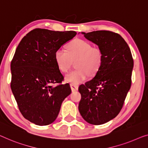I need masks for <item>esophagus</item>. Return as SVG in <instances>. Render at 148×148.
I'll list each match as a JSON object with an SVG mask.
<instances>
[{"label": "esophagus", "instance_id": "1", "mask_svg": "<svg viewBox=\"0 0 148 148\" xmlns=\"http://www.w3.org/2000/svg\"><path fill=\"white\" fill-rule=\"evenodd\" d=\"M70 88H71V90L72 92L76 91V90H78V86L73 84H70Z\"/></svg>", "mask_w": 148, "mask_h": 148}]
</instances>
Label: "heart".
I'll list each match as a JSON object with an SVG mask.
<instances>
[{
  "label": "heart",
  "mask_w": 148,
  "mask_h": 148,
  "mask_svg": "<svg viewBox=\"0 0 148 148\" xmlns=\"http://www.w3.org/2000/svg\"><path fill=\"white\" fill-rule=\"evenodd\" d=\"M67 50L60 48L55 52V60L59 70L62 72H66L71 66L72 61L76 60V69L66 75V81L79 84L86 80L88 75L93 76L98 72L103 58L100 48L92 46L88 42L76 38L67 45Z\"/></svg>",
  "instance_id": "b5f03b06"
}]
</instances>
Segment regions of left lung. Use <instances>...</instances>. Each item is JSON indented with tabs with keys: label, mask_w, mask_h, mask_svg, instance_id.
Instances as JSON below:
<instances>
[{
	"label": "left lung",
	"mask_w": 148,
	"mask_h": 148,
	"mask_svg": "<svg viewBox=\"0 0 148 148\" xmlns=\"http://www.w3.org/2000/svg\"><path fill=\"white\" fill-rule=\"evenodd\" d=\"M102 50L103 61L92 80L79 86V112L84 120L94 125L109 122L120 113L130 89L134 60L126 42L108 30L82 32Z\"/></svg>",
	"instance_id": "obj_1"
}]
</instances>
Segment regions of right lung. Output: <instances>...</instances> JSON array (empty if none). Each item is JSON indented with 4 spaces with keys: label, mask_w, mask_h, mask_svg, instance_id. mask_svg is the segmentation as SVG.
Segmentation results:
<instances>
[{
    "label": "right lung",
    "mask_w": 148,
    "mask_h": 148,
    "mask_svg": "<svg viewBox=\"0 0 148 148\" xmlns=\"http://www.w3.org/2000/svg\"><path fill=\"white\" fill-rule=\"evenodd\" d=\"M75 31L36 28L22 39L11 61L10 87L22 115L38 125L56 120L71 93L55 60V52L76 36ZM54 83H58L53 87Z\"/></svg>",
    "instance_id": "1"
}]
</instances>
